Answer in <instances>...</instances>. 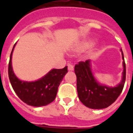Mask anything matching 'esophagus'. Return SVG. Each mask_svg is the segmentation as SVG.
Segmentation results:
<instances>
[{
	"label": "esophagus",
	"instance_id": "esophagus-1",
	"mask_svg": "<svg viewBox=\"0 0 133 133\" xmlns=\"http://www.w3.org/2000/svg\"><path fill=\"white\" fill-rule=\"evenodd\" d=\"M68 69L69 71H72V70H73V69H74V67H73V65H72L68 64Z\"/></svg>",
	"mask_w": 133,
	"mask_h": 133
}]
</instances>
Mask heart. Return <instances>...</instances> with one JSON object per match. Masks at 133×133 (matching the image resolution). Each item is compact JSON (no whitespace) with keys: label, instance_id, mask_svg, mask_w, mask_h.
<instances>
[{"label":"heart","instance_id":"1","mask_svg":"<svg viewBox=\"0 0 133 133\" xmlns=\"http://www.w3.org/2000/svg\"><path fill=\"white\" fill-rule=\"evenodd\" d=\"M94 44V41L89 39V40H83L76 44L75 46L72 48L71 50L74 52H80L84 51L85 50L89 48Z\"/></svg>","mask_w":133,"mask_h":133}]
</instances>
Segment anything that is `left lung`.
Segmentation results:
<instances>
[{"label":"left lung","mask_w":133,"mask_h":133,"mask_svg":"<svg viewBox=\"0 0 133 133\" xmlns=\"http://www.w3.org/2000/svg\"><path fill=\"white\" fill-rule=\"evenodd\" d=\"M123 72L120 83L114 87L101 84L95 79L91 68V60L80 62L75 65V73L77 77V91L81 103L91 109L108 108L114 103L122 92L125 81L126 69L123 50Z\"/></svg>","instance_id":"obj_1"}]
</instances>
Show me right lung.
<instances>
[{"label":"right lung","instance_id":"1","mask_svg":"<svg viewBox=\"0 0 133 133\" xmlns=\"http://www.w3.org/2000/svg\"><path fill=\"white\" fill-rule=\"evenodd\" d=\"M16 45L10 53L8 64L9 80L15 92L28 105L41 107L52 103L55 99L61 81L68 72V67L63 69H52L35 81H21L15 75L12 67V55Z\"/></svg>","mask_w":133,"mask_h":133}]
</instances>
